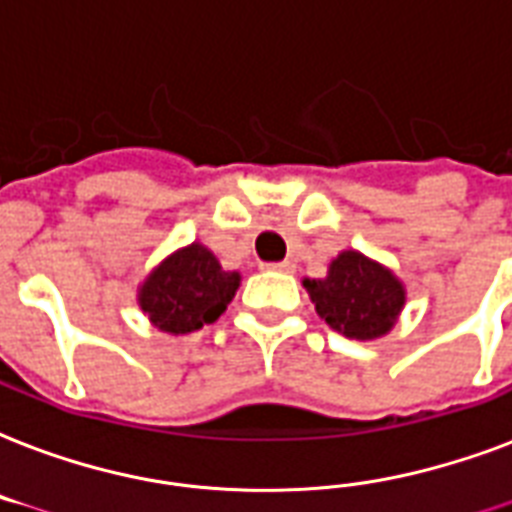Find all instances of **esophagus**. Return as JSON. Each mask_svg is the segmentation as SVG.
<instances>
[{"instance_id":"esophagus-1","label":"esophagus","mask_w":512,"mask_h":512,"mask_svg":"<svg viewBox=\"0 0 512 512\" xmlns=\"http://www.w3.org/2000/svg\"><path fill=\"white\" fill-rule=\"evenodd\" d=\"M264 269H272V272H293V261H280V264H261Z\"/></svg>"}]
</instances>
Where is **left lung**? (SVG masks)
I'll use <instances>...</instances> for the list:
<instances>
[{
	"instance_id": "left-lung-1",
	"label": "left lung",
	"mask_w": 512,
	"mask_h": 512,
	"mask_svg": "<svg viewBox=\"0 0 512 512\" xmlns=\"http://www.w3.org/2000/svg\"><path fill=\"white\" fill-rule=\"evenodd\" d=\"M301 283L320 318L358 342L390 334L406 307L403 280L390 267L352 248L331 259L326 277H304Z\"/></svg>"
}]
</instances>
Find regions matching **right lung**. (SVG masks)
Here are the masks:
<instances>
[{
  "label": "right lung",
  "instance_id": "add662e5",
  "mask_svg": "<svg viewBox=\"0 0 512 512\" xmlns=\"http://www.w3.org/2000/svg\"><path fill=\"white\" fill-rule=\"evenodd\" d=\"M240 272H229L216 253L189 243L168 253L138 285V307L162 334H192L219 320L240 288Z\"/></svg>",
  "mask_w": 512,
  "mask_h": 512
}]
</instances>
